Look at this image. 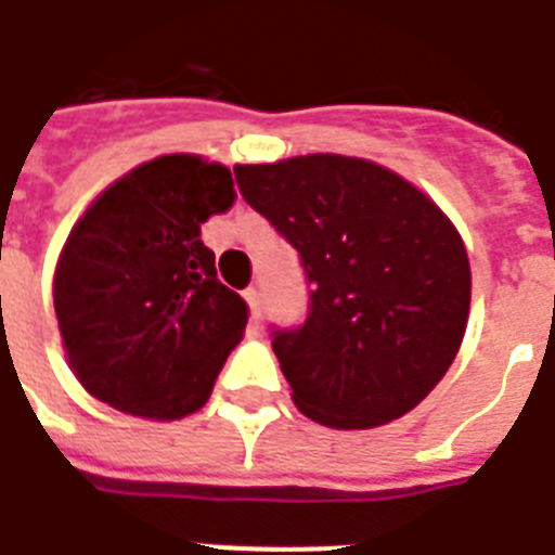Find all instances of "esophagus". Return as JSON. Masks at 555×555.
<instances>
[{
  "mask_svg": "<svg viewBox=\"0 0 555 555\" xmlns=\"http://www.w3.org/2000/svg\"><path fill=\"white\" fill-rule=\"evenodd\" d=\"M244 299L249 302V314H253V323H258V320H261V294H258V288H246Z\"/></svg>",
  "mask_w": 555,
  "mask_h": 555,
  "instance_id": "esophagus-1",
  "label": "esophagus"
}]
</instances>
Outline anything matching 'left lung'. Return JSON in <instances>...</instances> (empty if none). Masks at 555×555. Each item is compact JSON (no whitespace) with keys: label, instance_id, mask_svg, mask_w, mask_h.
Returning a JSON list of instances; mask_svg holds the SVG:
<instances>
[{"label":"left lung","instance_id":"1","mask_svg":"<svg viewBox=\"0 0 555 555\" xmlns=\"http://www.w3.org/2000/svg\"><path fill=\"white\" fill-rule=\"evenodd\" d=\"M235 179L309 279L302 326L273 330L299 412L332 429L412 412L465 338L470 264L455 225L403 176L364 158L237 164Z\"/></svg>","mask_w":555,"mask_h":555}]
</instances>
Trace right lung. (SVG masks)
Listing matches in <instances>:
<instances>
[{"label": "right lung", "mask_w": 555, "mask_h": 555, "mask_svg": "<svg viewBox=\"0 0 555 555\" xmlns=\"http://www.w3.org/2000/svg\"><path fill=\"white\" fill-rule=\"evenodd\" d=\"M232 203V173L199 155L152 158L90 203L52 291L85 391L155 421L203 409L249 318L203 244L205 220Z\"/></svg>", "instance_id": "1"}]
</instances>
